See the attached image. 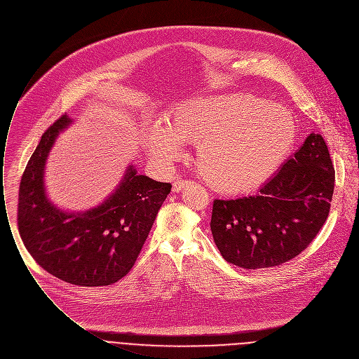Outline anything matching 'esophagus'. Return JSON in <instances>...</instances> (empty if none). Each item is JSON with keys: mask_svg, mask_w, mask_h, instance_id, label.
I'll return each instance as SVG.
<instances>
[{"mask_svg": "<svg viewBox=\"0 0 359 359\" xmlns=\"http://www.w3.org/2000/svg\"><path fill=\"white\" fill-rule=\"evenodd\" d=\"M188 184H189V181H185V180H177V181H174V184H172V192H175V194L181 192Z\"/></svg>", "mask_w": 359, "mask_h": 359, "instance_id": "1", "label": "esophagus"}]
</instances>
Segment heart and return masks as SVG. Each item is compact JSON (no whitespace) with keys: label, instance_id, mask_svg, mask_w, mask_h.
Here are the masks:
<instances>
[{"label":"heart","instance_id":"b5f03b06","mask_svg":"<svg viewBox=\"0 0 359 359\" xmlns=\"http://www.w3.org/2000/svg\"><path fill=\"white\" fill-rule=\"evenodd\" d=\"M295 135V121L285 107L249 95H217L177 104L167 120L144 128L142 143L164 167L184 154L182 143H196L203 181L219 192L246 194L277 172Z\"/></svg>","mask_w":359,"mask_h":359}]
</instances>
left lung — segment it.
I'll return each mask as SVG.
<instances>
[{
	"mask_svg": "<svg viewBox=\"0 0 359 359\" xmlns=\"http://www.w3.org/2000/svg\"><path fill=\"white\" fill-rule=\"evenodd\" d=\"M333 191L327 144L322 135L311 133L256 195L213 202L216 246L227 262L243 269L285 263L323 227Z\"/></svg>",
	"mask_w": 359,
	"mask_h": 359,
	"instance_id": "left-lung-1",
	"label": "left lung"
}]
</instances>
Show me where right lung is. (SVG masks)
Instances as JSON below:
<instances>
[{"label": "right lung", "instance_id": "right-lung-1", "mask_svg": "<svg viewBox=\"0 0 359 359\" xmlns=\"http://www.w3.org/2000/svg\"><path fill=\"white\" fill-rule=\"evenodd\" d=\"M72 123L68 116L54 122L32 154L19 187L18 229L29 253L50 274L81 287L110 285L135 264L171 185L140 175L129 164L100 205L82 212L60 209L46 192V163L58 135Z\"/></svg>", "mask_w": 359, "mask_h": 359}]
</instances>
